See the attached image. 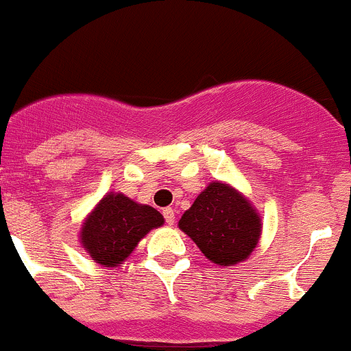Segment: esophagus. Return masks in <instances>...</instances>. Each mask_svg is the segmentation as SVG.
Instances as JSON below:
<instances>
[{
  "instance_id": "esophagus-1",
  "label": "esophagus",
  "mask_w": 351,
  "mask_h": 351,
  "mask_svg": "<svg viewBox=\"0 0 351 351\" xmlns=\"http://www.w3.org/2000/svg\"><path fill=\"white\" fill-rule=\"evenodd\" d=\"M164 218H165V221H167V225H174V221H176V211L172 208H165L164 209Z\"/></svg>"
}]
</instances>
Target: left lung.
Masks as SVG:
<instances>
[{"mask_svg":"<svg viewBox=\"0 0 351 351\" xmlns=\"http://www.w3.org/2000/svg\"><path fill=\"white\" fill-rule=\"evenodd\" d=\"M206 258L221 267L245 262L262 234V218L243 193L213 180L179 219Z\"/></svg>","mask_w":351,"mask_h":351,"instance_id":"8db88e82","label":"left lung"}]
</instances>
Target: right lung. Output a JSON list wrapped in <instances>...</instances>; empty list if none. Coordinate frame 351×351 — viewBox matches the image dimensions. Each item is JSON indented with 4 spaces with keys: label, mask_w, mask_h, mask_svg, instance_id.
I'll list each match as a JSON object with an SVG mask.
<instances>
[{
    "label": "right lung",
    "mask_w": 351,
    "mask_h": 351,
    "mask_svg": "<svg viewBox=\"0 0 351 351\" xmlns=\"http://www.w3.org/2000/svg\"><path fill=\"white\" fill-rule=\"evenodd\" d=\"M164 225V216L121 193H108L84 218L81 247L96 263L117 267L125 262L150 230Z\"/></svg>",
    "instance_id": "1"
}]
</instances>
